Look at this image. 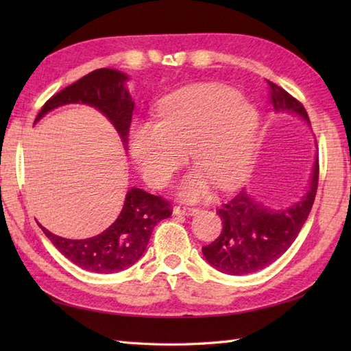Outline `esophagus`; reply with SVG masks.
Wrapping results in <instances>:
<instances>
[{
    "mask_svg": "<svg viewBox=\"0 0 351 351\" xmlns=\"http://www.w3.org/2000/svg\"><path fill=\"white\" fill-rule=\"evenodd\" d=\"M199 210L197 208H191V206H182V205H178L173 208V214L175 215H195L197 214Z\"/></svg>",
    "mask_w": 351,
    "mask_h": 351,
    "instance_id": "1",
    "label": "esophagus"
}]
</instances>
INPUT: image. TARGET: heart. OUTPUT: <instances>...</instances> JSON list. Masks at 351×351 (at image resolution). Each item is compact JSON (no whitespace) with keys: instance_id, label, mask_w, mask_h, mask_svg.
Instances as JSON below:
<instances>
[{"instance_id":"heart-1","label":"heart","mask_w":351,"mask_h":351,"mask_svg":"<svg viewBox=\"0 0 351 351\" xmlns=\"http://www.w3.org/2000/svg\"><path fill=\"white\" fill-rule=\"evenodd\" d=\"M258 113L235 90L219 84L184 87L161 99L158 121L131 125L130 151L154 187L170 182L187 158L197 164L178 187L181 199H205L211 184L232 190L249 176L256 152Z\"/></svg>"}]
</instances>
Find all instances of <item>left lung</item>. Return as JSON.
Returning a JSON list of instances; mask_svg holds the SVG:
<instances>
[{
  "instance_id": "8db88e82",
  "label": "left lung",
  "mask_w": 351,
  "mask_h": 351,
  "mask_svg": "<svg viewBox=\"0 0 351 351\" xmlns=\"http://www.w3.org/2000/svg\"><path fill=\"white\" fill-rule=\"evenodd\" d=\"M267 83L276 113L295 114L311 126L306 110L299 101L271 81ZM317 187L318 156L311 170L306 193L293 205L271 210L244 190L238 193L217 211L223 229L217 240L202 247L208 264L232 276L255 273L273 264L289 249L308 220Z\"/></svg>"
}]
</instances>
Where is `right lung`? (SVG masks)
Segmentation results:
<instances>
[{
    "label": "right lung",
    "mask_w": 351,
    "mask_h": 351,
    "mask_svg": "<svg viewBox=\"0 0 351 351\" xmlns=\"http://www.w3.org/2000/svg\"><path fill=\"white\" fill-rule=\"evenodd\" d=\"M128 75L116 69H96L75 81L45 102L36 121L66 104H86L113 123L126 147L134 101L126 88ZM171 215L170 205L160 196L132 187L126 193L123 208L113 225L84 240H69L39 225L56 249L87 271L116 273L134 265L143 255L156 223Z\"/></svg>",
    "instance_id": "obj_1"
}]
</instances>
